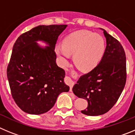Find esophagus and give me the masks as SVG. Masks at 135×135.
<instances>
[{"mask_svg":"<svg viewBox=\"0 0 135 135\" xmlns=\"http://www.w3.org/2000/svg\"><path fill=\"white\" fill-rule=\"evenodd\" d=\"M65 82L67 84H68L70 86V91H71V89H72V87L74 85V82L73 81V80L71 79L70 77L69 76H66L65 78Z\"/></svg>","mask_w":135,"mask_h":135,"instance_id":"34e87169","label":"esophagus"}]
</instances>
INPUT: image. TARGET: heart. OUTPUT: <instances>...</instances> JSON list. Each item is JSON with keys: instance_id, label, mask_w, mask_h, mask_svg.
Returning <instances> with one entry per match:
<instances>
[{"instance_id": "b5f03b06", "label": "heart", "mask_w": 135, "mask_h": 135, "mask_svg": "<svg viewBox=\"0 0 135 135\" xmlns=\"http://www.w3.org/2000/svg\"><path fill=\"white\" fill-rule=\"evenodd\" d=\"M104 40L98 34L88 30L75 32L55 48L57 57L63 64H66L70 54H73L76 65L82 70L93 68L97 64L104 51Z\"/></svg>"}]
</instances>
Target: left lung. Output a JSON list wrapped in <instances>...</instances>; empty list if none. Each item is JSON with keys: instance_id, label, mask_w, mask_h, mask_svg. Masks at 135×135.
Returning <instances> with one entry per match:
<instances>
[{"instance_id": "8db88e82", "label": "left lung", "mask_w": 135, "mask_h": 135, "mask_svg": "<svg viewBox=\"0 0 135 135\" xmlns=\"http://www.w3.org/2000/svg\"><path fill=\"white\" fill-rule=\"evenodd\" d=\"M103 30L107 45L101 61L81 76L72 89L75 95L88 101V107L81 112L91 116L102 115L112 109L126 81L124 50L118 40Z\"/></svg>"}]
</instances>
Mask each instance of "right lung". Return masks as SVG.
<instances>
[{
    "label": "right lung",
    "instance_id": "add662e5",
    "mask_svg": "<svg viewBox=\"0 0 135 135\" xmlns=\"http://www.w3.org/2000/svg\"><path fill=\"white\" fill-rule=\"evenodd\" d=\"M67 25L38 26L17 39L12 50L7 74L11 95L19 108L38 115L53 108L59 95L68 92L65 71L57 65L55 51L58 36ZM49 45L42 48L35 42Z\"/></svg>",
    "mask_w": 135,
    "mask_h": 135
}]
</instances>
